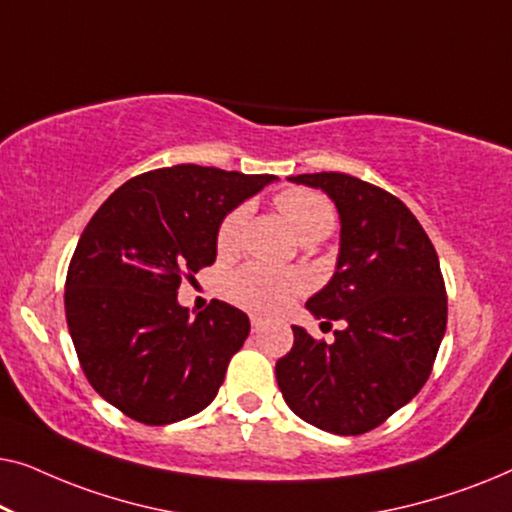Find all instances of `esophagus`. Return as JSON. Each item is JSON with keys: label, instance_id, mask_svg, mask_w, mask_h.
I'll list each match as a JSON object with an SVG mask.
<instances>
[{"label": "esophagus", "instance_id": "obj_1", "mask_svg": "<svg viewBox=\"0 0 512 512\" xmlns=\"http://www.w3.org/2000/svg\"><path fill=\"white\" fill-rule=\"evenodd\" d=\"M261 326H263V319L258 317V314H251V331L258 333L261 331Z\"/></svg>", "mask_w": 512, "mask_h": 512}]
</instances>
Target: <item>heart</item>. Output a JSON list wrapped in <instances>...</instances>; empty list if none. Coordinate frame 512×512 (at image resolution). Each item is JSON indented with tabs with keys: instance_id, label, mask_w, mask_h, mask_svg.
Segmentation results:
<instances>
[{
	"instance_id": "heart-1",
	"label": "heart",
	"mask_w": 512,
	"mask_h": 512,
	"mask_svg": "<svg viewBox=\"0 0 512 512\" xmlns=\"http://www.w3.org/2000/svg\"><path fill=\"white\" fill-rule=\"evenodd\" d=\"M277 209L300 240L314 235H328L333 230L335 212L324 195L303 188H291L277 198ZM249 219V205H240L221 221L216 233V247L221 254H233L240 247L244 223ZM305 279L298 272L275 270L261 263H249L235 270L223 282V293L233 303L247 310L272 314L284 310L298 293H303Z\"/></svg>"
}]
</instances>
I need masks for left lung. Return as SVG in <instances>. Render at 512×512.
Instances as JSON below:
<instances>
[{
	"label": "left lung",
	"instance_id": "8db88e82",
	"mask_svg": "<svg viewBox=\"0 0 512 512\" xmlns=\"http://www.w3.org/2000/svg\"><path fill=\"white\" fill-rule=\"evenodd\" d=\"M338 209L335 272L305 307L345 321L333 342L293 328L275 366L284 401L307 424L359 436L401 410L429 380L447 326L445 284L429 235L394 195L342 172L289 177Z\"/></svg>",
	"mask_w": 512,
	"mask_h": 512
}]
</instances>
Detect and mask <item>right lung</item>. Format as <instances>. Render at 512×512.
<instances>
[{"label": "right lung", "mask_w": 512, "mask_h": 512, "mask_svg": "<svg viewBox=\"0 0 512 512\" xmlns=\"http://www.w3.org/2000/svg\"><path fill=\"white\" fill-rule=\"evenodd\" d=\"M272 181L174 165L125 181L97 209L69 263L65 312L83 373L104 401L149 426L214 401L249 317L223 300L191 317L179 284L216 261L221 221Z\"/></svg>", "instance_id": "1"}]
</instances>
